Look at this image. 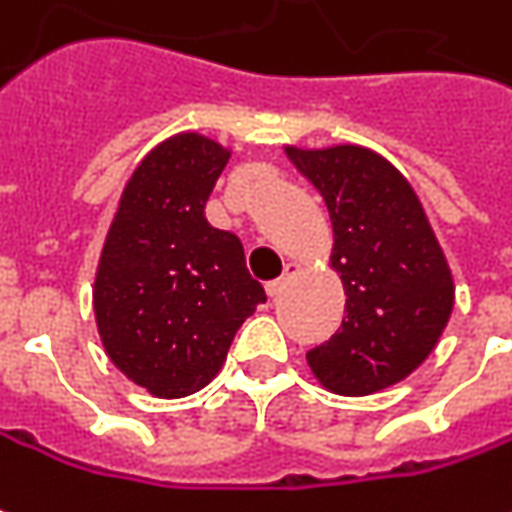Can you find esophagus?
I'll return each instance as SVG.
<instances>
[{
	"label": "esophagus",
	"instance_id": "34e87169",
	"mask_svg": "<svg viewBox=\"0 0 512 512\" xmlns=\"http://www.w3.org/2000/svg\"><path fill=\"white\" fill-rule=\"evenodd\" d=\"M299 274H302V266H299V263H288V266H285V274H282L280 280L268 282V285H266L268 296H271V299H277V296H280V293L288 288V282L296 280Z\"/></svg>",
	"mask_w": 512,
	"mask_h": 512
}]
</instances>
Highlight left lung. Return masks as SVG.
<instances>
[{"mask_svg": "<svg viewBox=\"0 0 512 512\" xmlns=\"http://www.w3.org/2000/svg\"><path fill=\"white\" fill-rule=\"evenodd\" d=\"M332 221L330 266L341 274V330L307 352L327 391L368 396L413 374L455 307V280L402 171L357 144L285 146Z\"/></svg>", "mask_w": 512, "mask_h": 512, "instance_id": "8db88e82", "label": "left lung"}]
</instances>
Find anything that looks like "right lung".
<instances>
[{
  "instance_id": "1",
  "label": "right lung",
  "mask_w": 512,
  "mask_h": 512,
  "mask_svg": "<svg viewBox=\"0 0 512 512\" xmlns=\"http://www.w3.org/2000/svg\"><path fill=\"white\" fill-rule=\"evenodd\" d=\"M230 149L177 132L132 171L110 221L94 280V316L107 357L160 399L213 380L232 338L266 302L244 246L205 219Z\"/></svg>"
}]
</instances>
